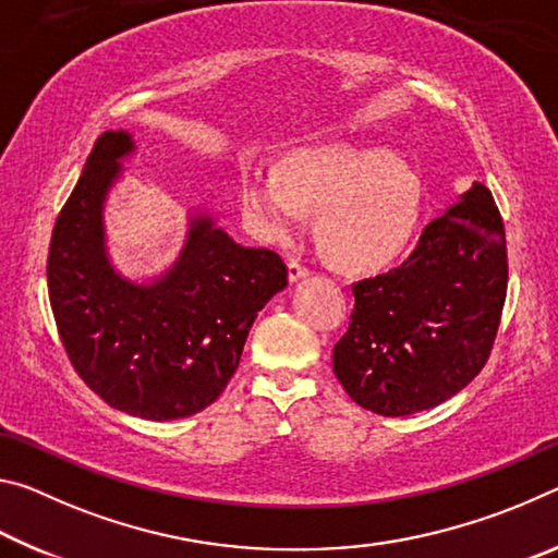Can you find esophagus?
Masks as SVG:
<instances>
[{
	"instance_id": "obj_1",
	"label": "esophagus",
	"mask_w": 558,
	"mask_h": 558,
	"mask_svg": "<svg viewBox=\"0 0 558 558\" xmlns=\"http://www.w3.org/2000/svg\"><path fill=\"white\" fill-rule=\"evenodd\" d=\"M305 276H310V268L305 266V263H300V260H290L288 263V278H290V282H298L300 278H305Z\"/></svg>"
}]
</instances>
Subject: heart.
<instances>
[{
    "mask_svg": "<svg viewBox=\"0 0 558 558\" xmlns=\"http://www.w3.org/2000/svg\"><path fill=\"white\" fill-rule=\"evenodd\" d=\"M243 204L270 241L295 235L305 211H319L317 239L329 260L347 270H376L409 243L421 186L411 165L381 149H300L280 169L248 165Z\"/></svg>",
    "mask_w": 558,
    "mask_h": 558,
    "instance_id": "b5f03b06",
    "label": "heart"
}]
</instances>
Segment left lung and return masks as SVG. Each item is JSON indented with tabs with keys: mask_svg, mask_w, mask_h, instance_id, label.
I'll return each instance as SVG.
<instances>
[{
	"mask_svg": "<svg viewBox=\"0 0 558 558\" xmlns=\"http://www.w3.org/2000/svg\"><path fill=\"white\" fill-rule=\"evenodd\" d=\"M332 364L349 399L379 415L448 401L483 372L507 298L505 223L485 184L436 216L399 268L352 286Z\"/></svg>",
	"mask_w": 558,
	"mask_h": 558,
	"instance_id": "obj_1",
	"label": "left lung"
}]
</instances>
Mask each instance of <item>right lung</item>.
<instances>
[{
	"label": "right lung",
	"instance_id": "add662e5",
	"mask_svg": "<svg viewBox=\"0 0 558 558\" xmlns=\"http://www.w3.org/2000/svg\"><path fill=\"white\" fill-rule=\"evenodd\" d=\"M135 143L102 132L56 219L49 300L75 374L112 409L145 421L204 411L223 393L253 319L288 286L278 253L245 248L194 216L172 268L132 282L110 266L102 204Z\"/></svg>",
	"mask_w": 558,
	"mask_h": 558
}]
</instances>
